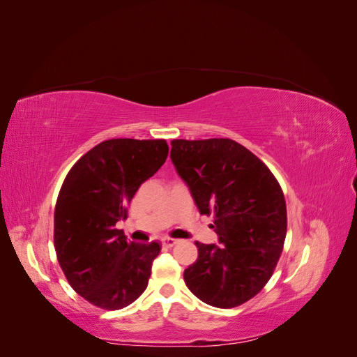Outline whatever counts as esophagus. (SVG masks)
<instances>
[{"label":"esophagus","mask_w":357,"mask_h":357,"mask_svg":"<svg viewBox=\"0 0 357 357\" xmlns=\"http://www.w3.org/2000/svg\"><path fill=\"white\" fill-rule=\"evenodd\" d=\"M176 244H177V240H174V238H164V240H162V245L167 247V248L174 247Z\"/></svg>","instance_id":"esophagus-1"}]
</instances>
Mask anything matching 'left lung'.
Segmentation results:
<instances>
[{"instance_id": "8db88e82", "label": "left lung", "mask_w": 357, "mask_h": 357, "mask_svg": "<svg viewBox=\"0 0 357 357\" xmlns=\"http://www.w3.org/2000/svg\"><path fill=\"white\" fill-rule=\"evenodd\" d=\"M169 158L199 213L213 215L222 244L195 243L198 259L185 269V283L211 307H238L265 287L282 256L287 232L282 186L231 138L172 139Z\"/></svg>"}]
</instances>
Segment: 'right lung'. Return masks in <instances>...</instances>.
<instances>
[{
  "instance_id": "1",
  "label": "right lung",
  "mask_w": 357,
  "mask_h": 357,
  "mask_svg": "<svg viewBox=\"0 0 357 357\" xmlns=\"http://www.w3.org/2000/svg\"><path fill=\"white\" fill-rule=\"evenodd\" d=\"M165 139H105L68 171L55 207L53 243L70 286L102 310L128 307L147 287L156 241H126L116 229L143 183L164 165Z\"/></svg>"
}]
</instances>
